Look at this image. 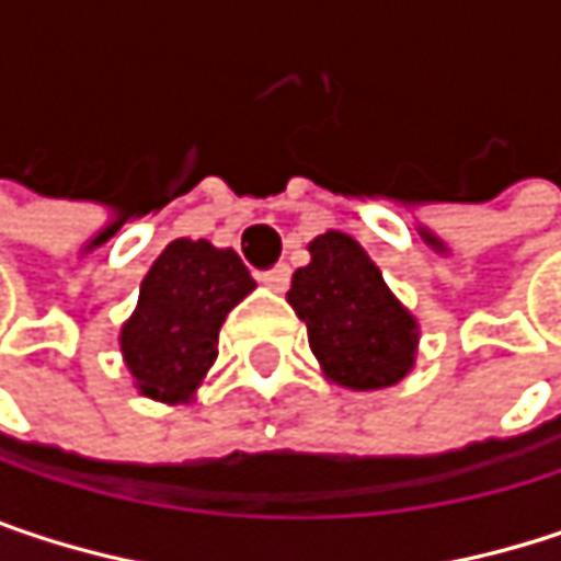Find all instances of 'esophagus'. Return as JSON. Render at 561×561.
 I'll use <instances>...</instances> for the list:
<instances>
[{"label":"esophagus","instance_id":"esophagus-1","mask_svg":"<svg viewBox=\"0 0 561 561\" xmlns=\"http://www.w3.org/2000/svg\"><path fill=\"white\" fill-rule=\"evenodd\" d=\"M260 282L266 285V288H273V291H285L288 288V282H291V270L279 263V266H273V270H266V273H260Z\"/></svg>","mask_w":561,"mask_h":561}]
</instances>
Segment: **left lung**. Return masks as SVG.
<instances>
[{
	"instance_id": "obj_1",
	"label": "left lung",
	"mask_w": 561,
	"mask_h": 561,
	"mask_svg": "<svg viewBox=\"0 0 561 561\" xmlns=\"http://www.w3.org/2000/svg\"><path fill=\"white\" fill-rule=\"evenodd\" d=\"M308 253L311 263L291 276L288 305L305 321L324 377L347 390L399 383L415 364V318L354 237L328 230Z\"/></svg>"
}]
</instances>
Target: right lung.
Here are the masks:
<instances>
[{"mask_svg":"<svg viewBox=\"0 0 561 561\" xmlns=\"http://www.w3.org/2000/svg\"><path fill=\"white\" fill-rule=\"evenodd\" d=\"M253 288L256 282L233 250L187 237L171 240L119 331L136 390L159 402H187L217 360L224 318Z\"/></svg>","mask_w":561,"mask_h":561,"instance_id":"obj_1","label":"right lung"}]
</instances>
